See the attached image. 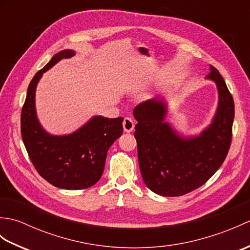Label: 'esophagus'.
Returning a JSON list of instances; mask_svg holds the SVG:
<instances>
[{
  "label": "esophagus",
  "instance_id": "esophagus-1",
  "mask_svg": "<svg viewBox=\"0 0 250 250\" xmlns=\"http://www.w3.org/2000/svg\"><path fill=\"white\" fill-rule=\"evenodd\" d=\"M122 125H124V130L125 132H126V133H129V132H132L134 130V121L131 118H129V117H125L124 119Z\"/></svg>",
  "mask_w": 250,
  "mask_h": 250
}]
</instances>
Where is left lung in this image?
Listing matches in <instances>:
<instances>
[{"label":"left lung","instance_id":"1","mask_svg":"<svg viewBox=\"0 0 250 250\" xmlns=\"http://www.w3.org/2000/svg\"><path fill=\"white\" fill-rule=\"evenodd\" d=\"M207 78L217 83L219 106L215 119L199 137L180 139L166 122V107L147 100L133 110L134 136L142 177L153 192L163 196L189 193L204 185L218 169L230 149L234 101L224 78L210 65Z\"/></svg>","mask_w":250,"mask_h":250}]
</instances>
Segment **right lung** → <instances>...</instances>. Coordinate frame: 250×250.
I'll use <instances>...</instances> for the list:
<instances>
[{
	"instance_id": "1",
	"label": "right lung",
	"mask_w": 250,
	"mask_h": 250,
	"mask_svg": "<svg viewBox=\"0 0 250 250\" xmlns=\"http://www.w3.org/2000/svg\"><path fill=\"white\" fill-rule=\"evenodd\" d=\"M72 56L74 51L63 50L35 74L29 84L20 121L23 144L37 173L55 187L79 190L91 187L102 176L109 147L124 131V118L94 117L67 136H51L42 129L34 106L36 84L44 72Z\"/></svg>"
}]
</instances>
